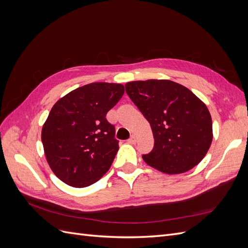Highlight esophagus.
Masks as SVG:
<instances>
[{
	"instance_id": "obj_1",
	"label": "esophagus",
	"mask_w": 248,
	"mask_h": 248,
	"mask_svg": "<svg viewBox=\"0 0 248 248\" xmlns=\"http://www.w3.org/2000/svg\"><path fill=\"white\" fill-rule=\"evenodd\" d=\"M128 142H129V144H136V142H137V137L134 136V134H132V136L130 137V139L128 140Z\"/></svg>"
}]
</instances>
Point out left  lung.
I'll return each instance as SVG.
<instances>
[{
    "mask_svg": "<svg viewBox=\"0 0 248 248\" xmlns=\"http://www.w3.org/2000/svg\"><path fill=\"white\" fill-rule=\"evenodd\" d=\"M125 90L153 131V150L142 155L147 164L172 175L202 161L213 139L211 115L204 102L168 79L130 81Z\"/></svg>",
    "mask_w": 248,
    "mask_h": 248,
    "instance_id": "8db88e82",
    "label": "left lung"
}]
</instances>
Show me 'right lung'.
<instances>
[{"label":"right lung","mask_w":248,"mask_h":248,"mask_svg":"<svg viewBox=\"0 0 248 248\" xmlns=\"http://www.w3.org/2000/svg\"><path fill=\"white\" fill-rule=\"evenodd\" d=\"M124 94V86L93 82L73 90L52 107L41 140L55 175L73 187L97 182L109 170L119 150L108 111Z\"/></svg>","instance_id":"1"}]
</instances>
